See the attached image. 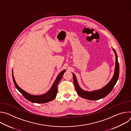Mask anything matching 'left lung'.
<instances>
[{
    "label": "left lung",
    "instance_id": "8db88e82",
    "mask_svg": "<svg viewBox=\"0 0 131 131\" xmlns=\"http://www.w3.org/2000/svg\"><path fill=\"white\" fill-rule=\"evenodd\" d=\"M113 49L116 56V65H115V72L114 76L111 79V80L109 82V83L106 85L103 88L93 91H86L83 90H82L79 85L77 78L73 73V82L74 84V86H75V89L78 93V94L81 97L88 100H91V101H95L97 100H100L101 99H103L105 97H106L107 95H108L110 92L112 91L113 89L114 88V86L116 84L119 76V65L118 61V56L116 53V50L112 48Z\"/></svg>",
    "mask_w": 131,
    "mask_h": 131
}]
</instances>
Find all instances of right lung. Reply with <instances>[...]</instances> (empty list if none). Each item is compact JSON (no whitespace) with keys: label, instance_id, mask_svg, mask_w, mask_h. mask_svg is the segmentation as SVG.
<instances>
[{"label":"right lung","instance_id":"add662e5","mask_svg":"<svg viewBox=\"0 0 131 131\" xmlns=\"http://www.w3.org/2000/svg\"><path fill=\"white\" fill-rule=\"evenodd\" d=\"M65 71H66L65 70H64L62 71H61L58 74V76H57L55 81L52 84V86L51 88V89L46 93H45V94H41L40 95H34L30 94L18 86L15 81L13 73V70H12V78H13L14 84L16 88L23 95V96L28 101L34 103H38V104L46 103L47 102H49L53 100L56 97V96H57V93H58V88H57L59 82L60 81V80H61L63 74Z\"/></svg>","mask_w":131,"mask_h":131}]
</instances>
